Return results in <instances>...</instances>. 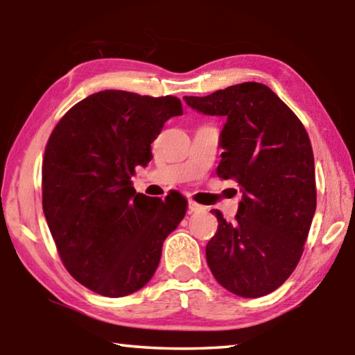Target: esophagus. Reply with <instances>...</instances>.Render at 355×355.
<instances>
[{"instance_id": "esophagus-1", "label": "esophagus", "mask_w": 355, "mask_h": 355, "mask_svg": "<svg viewBox=\"0 0 355 355\" xmlns=\"http://www.w3.org/2000/svg\"><path fill=\"white\" fill-rule=\"evenodd\" d=\"M205 207L200 205V203H197L194 200H189V213H200V211H205Z\"/></svg>"}]
</instances>
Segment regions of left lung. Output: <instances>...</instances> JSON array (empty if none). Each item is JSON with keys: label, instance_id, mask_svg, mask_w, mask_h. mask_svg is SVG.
Masks as SVG:
<instances>
[{"label": "left lung", "instance_id": "1", "mask_svg": "<svg viewBox=\"0 0 355 355\" xmlns=\"http://www.w3.org/2000/svg\"><path fill=\"white\" fill-rule=\"evenodd\" d=\"M191 107L225 116L218 177L243 188L235 220L219 209L207 244L214 279L241 297L272 293L302 257L316 209L310 137L290 107L260 83H243L207 97H184Z\"/></svg>", "mask_w": 355, "mask_h": 355}]
</instances>
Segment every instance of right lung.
Returning <instances> with one entry per match:
<instances>
[{
	"mask_svg": "<svg viewBox=\"0 0 355 355\" xmlns=\"http://www.w3.org/2000/svg\"><path fill=\"white\" fill-rule=\"evenodd\" d=\"M172 95L101 91L71 106L46 142L42 207L71 277L106 297L141 290L158 268L163 243L188 200L133 188L136 166L152 159L163 125L182 116Z\"/></svg>",
	"mask_w": 355,
	"mask_h": 355,
	"instance_id": "right-lung-1",
	"label": "right lung"
}]
</instances>
